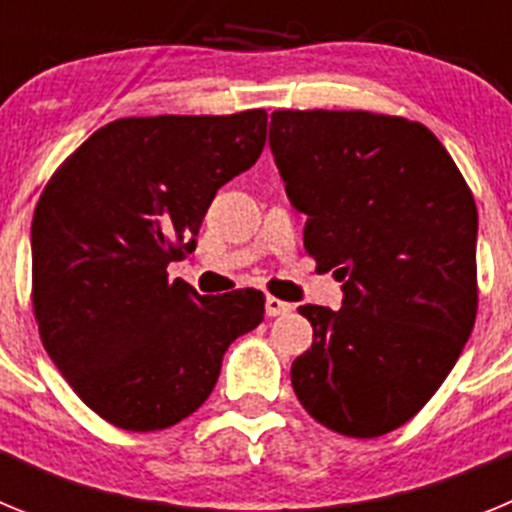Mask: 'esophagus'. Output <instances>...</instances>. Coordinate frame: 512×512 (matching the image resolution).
Masks as SVG:
<instances>
[{"instance_id": "34e87169", "label": "esophagus", "mask_w": 512, "mask_h": 512, "mask_svg": "<svg viewBox=\"0 0 512 512\" xmlns=\"http://www.w3.org/2000/svg\"><path fill=\"white\" fill-rule=\"evenodd\" d=\"M292 312V305L284 300H277V297H266V315L269 318H277V315H287Z\"/></svg>"}]
</instances>
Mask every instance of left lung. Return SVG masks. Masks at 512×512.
<instances>
[{"mask_svg":"<svg viewBox=\"0 0 512 512\" xmlns=\"http://www.w3.org/2000/svg\"><path fill=\"white\" fill-rule=\"evenodd\" d=\"M269 146L305 251L343 307L302 305L312 346L292 387L351 438L408 423L449 377L477 318V205L431 130L364 110H277Z\"/></svg>","mask_w":512,"mask_h":512,"instance_id":"1","label":"left lung"}]
</instances>
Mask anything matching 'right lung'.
Wrapping results in <instances>:
<instances>
[{
  "instance_id": "add662e5",
  "label": "right lung",
  "mask_w": 512,
  "mask_h": 512,
  "mask_svg": "<svg viewBox=\"0 0 512 512\" xmlns=\"http://www.w3.org/2000/svg\"><path fill=\"white\" fill-rule=\"evenodd\" d=\"M264 143V110L122 117L45 184L30 233L40 341L107 423L146 433L192 415L230 343L264 320L259 289L202 297L166 274Z\"/></svg>"
}]
</instances>
